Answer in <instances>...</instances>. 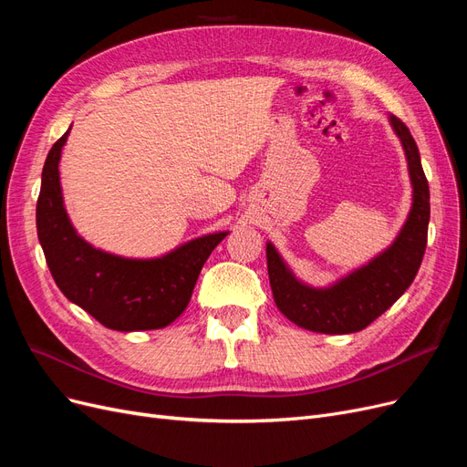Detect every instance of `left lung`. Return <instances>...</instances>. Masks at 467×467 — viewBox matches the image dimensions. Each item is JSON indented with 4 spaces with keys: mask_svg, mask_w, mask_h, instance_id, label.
<instances>
[{
    "mask_svg": "<svg viewBox=\"0 0 467 467\" xmlns=\"http://www.w3.org/2000/svg\"><path fill=\"white\" fill-rule=\"evenodd\" d=\"M390 125L408 160L413 201L408 220L389 249L327 287L301 282L276 247L266 244V265L276 307L297 327L323 334H351L373 323L390 309L411 285L427 247L431 216L429 183L421 156L408 127L396 116Z\"/></svg>",
    "mask_w": 467,
    "mask_h": 467,
    "instance_id": "1",
    "label": "left lung"
}]
</instances>
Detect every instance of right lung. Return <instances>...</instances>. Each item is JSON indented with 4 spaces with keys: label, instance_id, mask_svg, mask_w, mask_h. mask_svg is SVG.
<instances>
[{
    "label": "right lung",
    "instance_id": "1",
    "mask_svg": "<svg viewBox=\"0 0 467 467\" xmlns=\"http://www.w3.org/2000/svg\"><path fill=\"white\" fill-rule=\"evenodd\" d=\"M69 131L47 152L36 202L38 239L57 287L111 330L171 325L189 305L202 265L230 232L195 237L156 259H127L96 249L77 234L63 204L57 166Z\"/></svg>",
    "mask_w": 467,
    "mask_h": 467
}]
</instances>
